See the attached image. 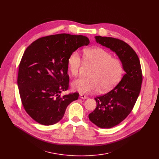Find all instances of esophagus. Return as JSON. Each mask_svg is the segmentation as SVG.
<instances>
[{
    "instance_id": "obj_1",
    "label": "esophagus",
    "mask_w": 159,
    "mask_h": 159,
    "mask_svg": "<svg viewBox=\"0 0 159 159\" xmlns=\"http://www.w3.org/2000/svg\"><path fill=\"white\" fill-rule=\"evenodd\" d=\"M80 98L81 99H87V98H88L85 95H84V94H80Z\"/></svg>"
}]
</instances>
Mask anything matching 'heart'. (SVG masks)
I'll return each instance as SVG.
<instances>
[{
    "label": "heart",
    "mask_w": 159,
    "mask_h": 159,
    "mask_svg": "<svg viewBox=\"0 0 159 159\" xmlns=\"http://www.w3.org/2000/svg\"><path fill=\"white\" fill-rule=\"evenodd\" d=\"M84 61L95 66L90 74V79L79 78L72 82V87L81 94L101 92L111 90L121 79L124 67L121 61L112 57L111 53L99 47L84 50ZM80 53L72 52L67 60L68 70L73 76H77L84 61Z\"/></svg>",
    "instance_id": "heart-1"
}]
</instances>
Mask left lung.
I'll return each mask as SVG.
<instances>
[{"instance_id": "obj_1", "label": "left lung", "mask_w": 159, "mask_h": 159, "mask_svg": "<svg viewBox=\"0 0 159 159\" xmlns=\"http://www.w3.org/2000/svg\"><path fill=\"white\" fill-rule=\"evenodd\" d=\"M97 43L115 52L121 60L125 74L110 92L95 98L97 106L89 115L90 121L102 128H112L122 122L131 112L139 96L143 80L139 58L123 40L95 36Z\"/></svg>"}]
</instances>
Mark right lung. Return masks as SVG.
Returning a JSON list of instances; mask_svg holds the SVG:
<instances>
[{
    "instance_id": "obj_1",
    "label": "right lung",
    "mask_w": 159,
    "mask_h": 159,
    "mask_svg": "<svg viewBox=\"0 0 159 159\" xmlns=\"http://www.w3.org/2000/svg\"><path fill=\"white\" fill-rule=\"evenodd\" d=\"M89 43L86 36L58 34L40 38L26 49L19 66L17 85L22 104L37 123L52 125L60 121L78 93L63 96L69 87L67 60Z\"/></svg>"
}]
</instances>
